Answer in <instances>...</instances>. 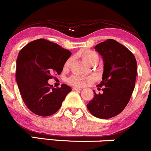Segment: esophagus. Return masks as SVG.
<instances>
[{
  "mask_svg": "<svg viewBox=\"0 0 151 151\" xmlns=\"http://www.w3.org/2000/svg\"><path fill=\"white\" fill-rule=\"evenodd\" d=\"M73 90H77V91H80V90H82V89L78 88V87H73Z\"/></svg>",
  "mask_w": 151,
  "mask_h": 151,
  "instance_id": "obj_1",
  "label": "esophagus"
}]
</instances>
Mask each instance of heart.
<instances>
[{"label":"heart","mask_w":151,"mask_h":151,"mask_svg":"<svg viewBox=\"0 0 151 151\" xmlns=\"http://www.w3.org/2000/svg\"><path fill=\"white\" fill-rule=\"evenodd\" d=\"M78 55L82 58V60L84 62L90 64V65L96 64L99 61L98 54L96 52L93 51V50H87V49L82 50L79 51V52L78 53ZM71 64L72 58H69L64 63V68H68L71 65ZM92 81H93V78H82V77L77 76H71L68 79V82L70 84L75 86H78V87H83L87 82H90Z\"/></svg>","instance_id":"1"}]
</instances>
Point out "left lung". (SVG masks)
<instances>
[{"label": "left lung", "mask_w": 151, "mask_h": 151, "mask_svg": "<svg viewBox=\"0 0 151 151\" xmlns=\"http://www.w3.org/2000/svg\"><path fill=\"white\" fill-rule=\"evenodd\" d=\"M102 56L104 72L98 87L102 93H95L87 104L89 111L99 119H110L119 114L128 104L136 82L137 64L133 53L113 39L95 47ZM99 90L100 88H98Z\"/></svg>", "instance_id": "1"}]
</instances>
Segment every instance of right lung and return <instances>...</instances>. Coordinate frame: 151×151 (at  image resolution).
<instances>
[{
  "label": "right lung",
  "instance_id": "add662e5",
  "mask_svg": "<svg viewBox=\"0 0 151 151\" xmlns=\"http://www.w3.org/2000/svg\"><path fill=\"white\" fill-rule=\"evenodd\" d=\"M70 55L68 50L45 39L32 41L19 52L15 78L23 101L32 113L49 116L59 110L72 89L65 84L54 88L48 81L62 72Z\"/></svg>",
  "mask_w": 151,
  "mask_h": 151
}]
</instances>
